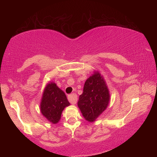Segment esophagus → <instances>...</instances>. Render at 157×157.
Returning a JSON list of instances; mask_svg holds the SVG:
<instances>
[{"label":"esophagus","mask_w":157,"mask_h":157,"mask_svg":"<svg viewBox=\"0 0 157 157\" xmlns=\"http://www.w3.org/2000/svg\"><path fill=\"white\" fill-rule=\"evenodd\" d=\"M68 99L69 100V102H71V104L72 105H75L77 102H78V96L75 94H72L71 95H69L68 96Z\"/></svg>","instance_id":"esophagus-1"}]
</instances>
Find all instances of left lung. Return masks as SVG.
I'll list each match as a JSON object with an SVG mask.
<instances>
[{"label": "left lung", "mask_w": 157, "mask_h": 157, "mask_svg": "<svg viewBox=\"0 0 157 157\" xmlns=\"http://www.w3.org/2000/svg\"><path fill=\"white\" fill-rule=\"evenodd\" d=\"M109 99V91L105 79L96 71L85 82L78 105L84 118L87 121L94 122L107 109Z\"/></svg>", "instance_id": "1"}]
</instances>
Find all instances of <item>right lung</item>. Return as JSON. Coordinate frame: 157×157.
Returning <instances> with one entry per match:
<instances>
[{"label": "right lung", "mask_w": 157, "mask_h": 157, "mask_svg": "<svg viewBox=\"0 0 157 157\" xmlns=\"http://www.w3.org/2000/svg\"><path fill=\"white\" fill-rule=\"evenodd\" d=\"M70 105L64 93L54 82L45 87L40 105L41 112L48 121L53 124L59 121L66 107Z\"/></svg>", "instance_id": "1"}]
</instances>
